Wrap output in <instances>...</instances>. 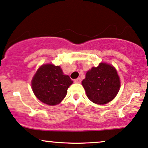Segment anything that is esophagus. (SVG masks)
Here are the masks:
<instances>
[{
	"mask_svg": "<svg viewBox=\"0 0 148 148\" xmlns=\"http://www.w3.org/2000/svg\"><path fill=\"white\" fill-rule=\"evenodd\" d=\"M74 82L76 83H80V82H81V79H80V78H76V79H74Z\"/></svg>",
	"mask_w": 148,
	"mask_h": 148,
	"instance_id": "obj_1",
	"label": "esophagus"
}]
</instances>
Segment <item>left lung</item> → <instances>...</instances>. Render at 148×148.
I'll return each mask as SVG.
<instances>
[{
  "instance_id": "1",
  "label": "left lung",
  "mask_w": 148,
  "mask_h": 148,
  "mask_svg": "<svg viewBox=\"0 0 148 148\" xmlns=\"http://www.w3.org/2000/svg\"><path fill=\"white\" fill-rule=\"evenodd\" d=\"M88 98L98 104H105L113 100L120 88V80L113 65L100 63L86 73L82 81Z\"/></svg>"
}]
</instances>
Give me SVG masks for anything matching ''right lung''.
I'll return each instance as SVG.
<instances>
[{
  "instance_id": "add662e5",
  "label": "right lung",
  "mask_w": 148,
  "mask_h": 148,
  "mask_svg": "<svg viewBox=\"0 0 148 148\" xmlns=\"http://www.w3.org/2000/svg\"><path fill=\"white\" fill-rule=\"evenodd\" d=\"M73 81L64 75L60 66L42 65L33 76L31 86L35 96L43 103L57 105L63 100Z\"/></svg>"
}]
</instances>
